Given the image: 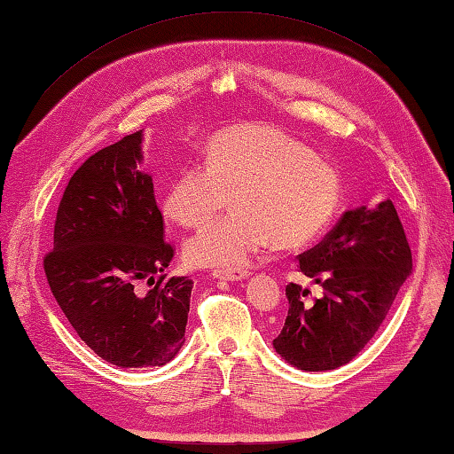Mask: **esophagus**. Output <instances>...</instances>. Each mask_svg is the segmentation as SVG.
Returning <instances> with one entry per match:
<instances>
[{
	"mask_svg": "<svg viewBox=\"0 0 454 454\" xmlns=\"http://www.w3.org/2000/svg\"><path fill=\"white\" fill-rule=\"evenodd\" d=\"M212 277L220 278V281H242L249 277L247 269H215Z\"/></svg>",
	"mask_w": 454,
	"mask_h": 454,
	"instance_id": "esophagus-1",
	"label": "esophagus"
}]
</instances>
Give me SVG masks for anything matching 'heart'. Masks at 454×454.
<instances>
[{
    "label": "heart",
    "mask_w": 454,
    "mask_h": 454,
    "mask_svg": "<svg viewBox=\"0 0 454 454\" xmlns=\"http://www.w3.org/2000/svg\"><path fill=\"white\" fill-rule=\"evenodd\" d=\"M207 163H187L171 179L163 212L195 228L224 208L185 242V259L199 267H239L269 244L294 249L330 224L340 207V176L304 142L265 124L216 132Z\"/></svg>",
    "instance_id": "1"
}]
</instances>
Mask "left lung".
<instances>
[{
	"mask_svg": "<svg viewBox=\"0 0 454 454\" xmlns=\"http://www.w3.org/2000/svg\"><path fill=\"white\" fill-rule=\"evenodd\" d=\"M322 286L286 285L288 314L275 351L298 371H333L359 355L379 332L400 286L411 275V249L392 200L347 210L337 226L298 259Z\"/></svg>",
	"mask_w": 454,
	"mask_h": 454,
	"instance_id": "1",
	"label": "left lung"
}]
</instances>
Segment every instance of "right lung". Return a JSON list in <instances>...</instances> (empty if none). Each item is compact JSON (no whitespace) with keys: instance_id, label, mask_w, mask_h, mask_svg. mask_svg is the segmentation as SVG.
<instances>
[{"instance_id":"right-lung-1","label":"right lung","mask_w":454,"mask_h":454,"mask_svg":"<svg viewBox=\"0 0 454 454\" xmlns=\"http://www.w3.org/2000/svg\"><path fill=\"white\" fill-rule=\"evenodd\" d=\"M142 142L138 130L83 161L64 191L44 257L67 322L121 369L161 366L179 353L192 291L187 277L163 275L173 247L163 239L152 176L140 168Z\"/></svg>"}]
</instances>
